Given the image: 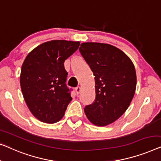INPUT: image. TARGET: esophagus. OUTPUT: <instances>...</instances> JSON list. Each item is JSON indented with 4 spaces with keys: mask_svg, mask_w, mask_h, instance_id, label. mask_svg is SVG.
Listing matches in <instances>:
<instances>
[{
    "mask_svg": "<svg viewBox=\"0 0 161 161\" xmlns=\"http://www.w3.org/2000/svg\"><path fill=\"white\" fill-rule=\"evenodd\" d=\"M75 90H76V94H79L80 92V91H81V87H80V86H78V87H76L75 88Z\"/></svg>",
    "mask_w": 161,
    "mask_h": 161,
    "instance_id": "esophagus-1",
    "label": "esophagus"
}]
</instances>
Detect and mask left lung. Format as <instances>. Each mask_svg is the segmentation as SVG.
<instances>
[{
    "mask_svg": "<svg viewBox=\"0 0 161 161\" xmlns=\"http://www.w3.org/2000/svg\"><path fill=\"white\" fill-rule=\"evenodd\" d=\"M81 55L95 76L96 99L85 107L90 123L105 126L119 119L135 94L136 74L132 61L112 45L85 42L80 47Z\"/></svg>",
    "mask_w": 161,
    "mask_h": 161,
    "instance_id": "obj_1",
    "label": "left lung"
}]
</instances>
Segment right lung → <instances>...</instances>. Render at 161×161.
<instances>
[{
    "label": "right lung",
    "mask_w": 161,
    "mask_h": 161,
    "mask_svg": "<svg viewBox=\"0 0 161 161\" xmlns=\"http://www.w3.org/2000/svg\"><path fill=\"white\" fill-rule=\"evenodd\" d=\"M80 43L53 40L36 47L22 63L20 86L31 112L40 121L55 123L63 118L72 100L65 85L64 62L77 50Z\"/></svg>",
    "instance_id": "add662e5"
}]
</instances>
